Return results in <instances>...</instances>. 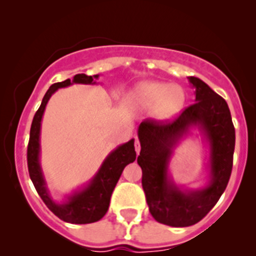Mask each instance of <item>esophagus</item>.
Masks as SVG:
<instances>
[{"label": "esophagus", "instance_id": "1", "mask_svg": "<svg viewBox=\"0 0 256 256\" xmlns=\"http://www.w3.org/2000/svg\"><path fill=\"white\" fill-rule=\"evenodd\" d=\"M135 150H136V154H140V151H141V144H140V141L138 140V138H136L135 140Z\"/></svg>", "mask_w": 256, "mask_h": 256}]
</instances>
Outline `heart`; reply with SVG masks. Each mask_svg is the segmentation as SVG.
I'll use <instances>...</instances> for the list:
<instances>
[{
	"label": "heart",
	"instance_id": "1",
	"mask_svg": "<svg viewBox=\"0 0 256 256\" xmlns=\"http://www.w3.org/2000/svg\"><path fill=\"white\" fill-rule=\"evenodd\" d=\"M186 92L180 85L164 82H144L132 92V104L141 112L154 109V116L158 121H168L183 110Z\"/></svg>",
	"mask_w": 256,
	"mask_h": 256
}]
</instances>
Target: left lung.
<instances>
[{
  "instance_id": "left-lung-1",
  "label": "left lung",
  "mask_w": 256,
  "mask_h": 256,
  "mask_svg": "<svg viewBox=\"0 0 256 256\" xmlns=\"http://www.w3.org/2000/svg\"><path fill=\"white\" fill-rule=\"evenodd\" d=\"M188 79L196 88V102L172 121L147 118L138 126V164L150 213L171 226H193L216 204L230 178L236 147V128L226 100L200 79ZM192 126H198L211 146V180L200 190H180L169 180L168 162L174 146Z\"/></svg>"
}]
</instances>
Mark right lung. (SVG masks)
<instances>
[{
    "mask_svg": "<svg viewBox=\"0 0 256 256\" xmlns=\"http://www.w3.org/2000/svg\"><path fill=\"white\" fill-rule=\"evenodd\" d=\"M98 78L99 76H89L85 74H76L72 80L66 79L52 85L46 92L42 104L36 112L30 126V142L27 147V164L30 180L46 206L59 219L72 224H89L100 220L109 209L112 190L124 168L136 160V151L134 146L135 140L132 138L128 142L120 144L118 148L114 150L102 162V167L92 182L85 188L69 196L66 202L56 203L49 196L40 164V122H42L46 105L59 88H66L72 84H95L96 82H94V79Z\"/></svg>",
    "mask_w": 256,
    "mask_h": 256,
    "instance_id": "right-lung-1",
    "label": "right lung"
}]
</instances>
